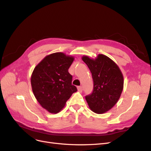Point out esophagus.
I'll return each mask as SVG.
<instances>
[{
  "mask_svg": "<svg viewBox=\"0 0 151 151\" xmlns=\"http://www.w3.org/2000/svg\"><path fill=\"white\" fill-rule=\"evenodd\" d=\"M77 90H78L79 93H82V91H83V87L78 86V87H77Z\"/></svg>",
  "mask_w": 151,
  "mask_h": 151,
  "instance_id": "1",
  "label": "esophagus"
}]
</instances>
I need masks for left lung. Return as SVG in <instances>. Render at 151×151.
<instances>
[{"mask_svg": "<svg viewBox=\"0 0 151 151\" xmlns=\"http://www.w3.org/2000/svg\"><path fill=\"white\" fill-rule=\"evenodd\" d=\"M92 74L94 89L86 99L91 111L103 114L111 109L120 99L123 89V76L116 63L110 58L98 54L95 58L82 57Z\"/></svg>", "mask_w": 151, "mask_h": 151, "instance_id": "8db88e82", "label": "left lung"}]
</instances>
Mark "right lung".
I'll list each match as a JSON object with an SVG mask.
<instances>
[{"label":"right lung","instance_id":"1","mask_svg":"<svg viewBox=\"0 0 151 151\" xmlns=\"http://www.w3.org/2000/svg\"><path fill=\"white\" fill-rule=\"evenodd\" d=\"M74 60V57L64 53H53L38 63L32 73V91L40 104L50 113L60 112L77 91L68 71Z\"/></svg>","mask_w":151,"mask_h":151}]
</instances>
